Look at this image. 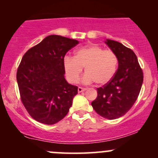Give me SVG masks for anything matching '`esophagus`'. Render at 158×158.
<instances>
[{"instance_id": "1", "label": "esophagus", "mask_w": 158, "mask_h": 158, "mask_svg": "<svg viewBox=\"0 0 158 158\" xmlns=\"http://www.w3.org/2000/svg\"><path fill=\"white\" fill-rule=\"evenodd\" d=\"M84 91H85V88H82V87H79V88H78V92H79V93L84 92Z\"/></svg>"}]
</instances>
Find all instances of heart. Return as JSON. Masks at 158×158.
Returning a JSON list of instances; mask_svg holds the SVG:
<instances>
[{
    "label": "heart",
    "mask_w": 158,
    "mask_h": 158,
    "mask_svg": "<svg viewBox=\"0 0 158 158\" xmlns=\"http://www.w3.org/2000/svg\"><path fill=\"white\" fill-rule=\"evenodd\" d=\"M118 65V59L112 50L96 44L80 47L75 52L74 57L66 56L63 61L65 75L71 83L78 82L84 67L85 74L82 81L85 83L107 84L115 75Z\"/></svg>",
    "instance_id": "obj_1"
}]
</instances>
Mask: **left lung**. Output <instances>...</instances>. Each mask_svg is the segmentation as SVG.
<instances>
[{"label": "left lung", "instance_id": "obj_1", "mask_svg": "<svg viewBox=\"0 0 158 158\" xmlns=\"http://www.w3.org/2000/svg\"><path fill=\"white\" fill-rule=\"evenodd\" d=\"M106 43L117 55L118 68L109 82L97 89L98 95L92 106L102 117L112 120L126 114L135 104L144 75L131 49L117 41L107 40Z\"/></svg>", "mask_w": 158, "mask_h": 158}]
</instances>
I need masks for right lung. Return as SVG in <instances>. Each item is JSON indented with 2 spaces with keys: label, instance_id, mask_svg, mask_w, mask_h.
I'll list each match as a JSON object with an SVG mask.
<instances>
[{
  "label": "right lung",
  "instance_id": "add662e5",
  "mask_svg": "<svg viewBox=\"0 0 158 158\" xmlns=\"http://www.w3.org/2000/svg\"><path fill=\"white\" fill-rule=\"evenodd\" d=\"M79 41L50 35L28 49L17 72L20 99L34 120L53 125L69 112L78 87L65 79L63 61Z\"/></svg>",
  "mask_w": 158,
  "mask_h": 158
}]
</instances>
